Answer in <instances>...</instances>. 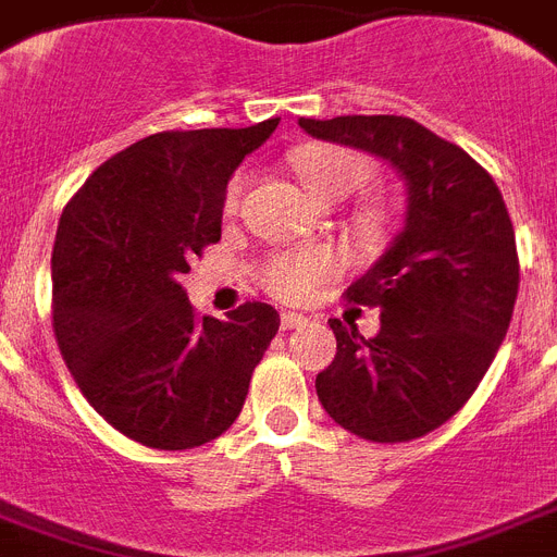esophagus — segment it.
<instances>
[{
  "label": "esophagus",
  "instance_id": "obj_1",
  "mask_svg": "<svg viewBox=\"0 0 557 557\" xmlns=\"http://www.w3.org/2000/svg\"><path fill=\"white\" fill-rule=\"evenodd\" d=\"M305 324H307V315H301V312H293V310L282 312V327L284 330L305 327Z\"/></svg>",
  "mask_w": 557,
  "mask_h": 557
}]
</instances>
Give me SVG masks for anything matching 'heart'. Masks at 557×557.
I'll return each instance as SVG.
<instances>
[{
    "instance_id": "b5f03b06",
    "label": "heart",
    "mask_w": 557,
    "mask_h": 557,
    "mask_svg": "<svg viewBox=\"0 0 557 557\" xmlns=\"http://www.w3.org/2000/svg\"><path fill=\"white\" fill-rule=\"evenodd\" d=\"M298 176L305 178L307 190L319 201L347 199L352 193L364 190L372 178V164L364 156L347 147H305L293 156ZM245 193V176L230 178L224 190V215L238 210ZM358 224L364 230H375L379 219L372 210L358 213ZM333 256L324 247H293V250H273L261 261L259 275L268 293L284 301H298L319 287L324 278L333 275Z\"/></svg>"
}]
</instances>
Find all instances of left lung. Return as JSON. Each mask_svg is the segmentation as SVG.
<instances>
[{"instance_id":"1","label":"left lung","mask_w":557,"mask_h":557,"mask_svg":"<svg viewBox=\"0 0 557 557\" xmlns=\"http://www.w3.org/2000/svg\"><path fill=\"white\" fill-rule=\"evenodd\" d=\"M298 124L387 159L407 182L404 233L344 293L379 307L381 330L364 338L330 319L335 358L315 375L319 401L358 438H421L470 401L509 330L521 264L504 196L470 153L407 116Z\"/></svg>"}]
</instances>
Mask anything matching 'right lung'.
Returning <instances> with one entry per match:
<instances>
[{
  "mask_svg": "<svg viewBox=\"0 0 557 557\" xmlns=\"http://www.w3.org/2000/svg\"><path fill=\"white\" fill-rule=\"evenodd\" d=\"M252 127L153 133L94 170L53 242V335L76 387L113 430L153 449L227 433L278 312L247 301L199 315L176 282L222 238L227 178L270 139Z\"/></svg>",
  "mask_w": 557,
  "mask_h": 557,
  "instance_id": "right-lung-1",
  "label": "right lung"
}]
</instances>
